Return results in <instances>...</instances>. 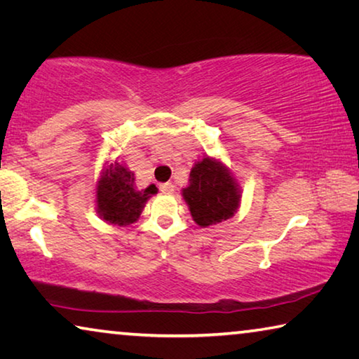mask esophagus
<instances>
[{"mask_svg": "<svg viewBox=\"0 0 359 359\" xmlns=\"http://www.w3.org/2000/svg\"><path fill=\"white\" fill-rule=\"evenodd\" d=\"M174 184H171V182H166V184H161L160 185V191L165 193V194H172L174 193Z\"/></svg>", "mask_w": 359, "mask_h": 359, "instance_id": "obj_1", "label": "esophagus"}]
</instances>
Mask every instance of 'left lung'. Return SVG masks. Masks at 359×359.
I'll list each match as a JSON object with an SVG mask.
<instances>
[{"instance_id":"1","label":"left lung","mask_w":359,"mask_h":359,"mask_svg":"<svg viewBox=\"0 0 359 359\" xmlns=\"http://www.w3.org/2000/svg\"><path fill=\"white\" fill-rule=\"evenodd\" d=\"M193 220L201 228L229 220L241 205V187L222 160L204 155L194 163L188 187L182 188Z\"/></svg>"}]
</instances>
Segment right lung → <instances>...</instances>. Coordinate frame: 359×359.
I'll use <instances>...</instances> for the list:
<instances>
[{"label": "right lung", "mask_w": 359, "mask_h": 359, "mask_svg": "<svg viewBox=\"0 0 359 359\" xmlns=\"http://www.w3.org/2000/svg\"><path fill=\"white\" fill-rule=\"evenodd\" d=\"M156 193L154 184L137 190L135 172L123 163H106L96 182V212L109 224L128 226L137 222L151 194Z\"/></svg>", "instance_id": "1"}]
</instances>
